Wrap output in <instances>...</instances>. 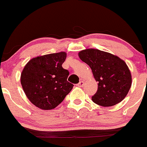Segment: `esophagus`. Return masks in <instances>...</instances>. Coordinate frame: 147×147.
I'll use <instances>...</instances> for the list:
<instances>
[{
	"label": "esophagus",
	"mask_w": 147,
	"mask_h": 147,
	"mask_svg": "<svg viewBox=\"0 0 147 147\" xmlns=\"http://www.w3.org/2000/svg\"><path fill=\"white\" fill-rule=\"evenodd\" d=\"M84 82L82 80V81H80L78 84H77V86H78L79 87H82L84 86Z\"/></svg>",
	"instance_id": "34e87169"
}]
</instances>
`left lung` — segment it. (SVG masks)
I'll use <instances>...</instances> for the list:
<instances>
[{
    "label": "left lung",
    "instance_id": "left-lung-1",
    "mask_svg": "<svg viewBox=\"0 0 147 147\" xmlns=\"http://www.w3.org/2000/svg\"><path fill=\"white\" fill-rule=\"evenodd\" d=\"M79 57L89 65L98 82L97 92L91 98L93 102L103 107L121 102L132 84L131 74L126 63L118 56L95 49L82 50Z\"/></svg>",
    "mask_w": 147,
    "mask_h": 147
}]
</instances>
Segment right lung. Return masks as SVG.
<instances>
[{
	"label": "right lung",
	"mask_w": 147,
	"mask_h": 147,
	"mask_svg": "<svg viewBox=\"0 0 147 147\" xmlns=\"http://www.w3.org/2000/svg\"><path fill=\"white\" fill-rule=\"evenodd\" d=\"M66 56L62 51L33 58L22 71L21 84L24 93L40 109H54L74 86L67 81L68 70L62 67Z\"/></svg>",
	"instance_id": "obj_1"
}]
</instances>
